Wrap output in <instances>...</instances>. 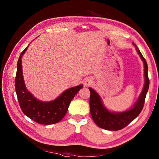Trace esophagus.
<instances>
[{"label":"esophagus","instance_id":"1","mask_svg":"<svg viewBox=\"0 0 159 159\" xmlns=\"http://www.w3.org/2000/svg\"><path fill=\"white\" fill-rule=\"evenodd\" d=\"M92 80L91 79H86L85 80V85L88 86V85H91V84H92Z\"/></svg>","mask_w":159,"mask_h":159}]
</instances>
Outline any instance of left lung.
Masks as SVG:
<instances>
[{"label": "left lung", "mask_w": 159, "mask_h": 159, "mask_svg": "<svg viewBox=\"0 0 159 159\" xmlns=\"http://www.w3.org/2000/svg\"><path fill=\"white\" fill-rule=\"evenodd\" d=\"M133 45L135 46L141 59L143 61L145 85L142 92L139 97V99L134 104L133 108H131L128 111H125V112H110L103 106L98 94L92 88H90V87L89 88L91 92L89 99L91 115H92V119L97 126L103 128V129L108 130H119L122 129L139 116L143 108L145 99H146V93L150 85V80L148 75V64L139 48L134 43Z\"/></svg>", "instance_id": "8db88e82"}]
</instances>
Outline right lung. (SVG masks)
<instances>
[{
  "label": "right lung",
  "instance_id": "obj_1",
  "mask_svg": "<svg viewBox=\"0 0 159 159\" xmlns=\"http://www.w3.org/2000/svg\"><path fill=\"white\" fill-rule=\"evenodd\" d=\"M27 47L21 52L17 64L15 84L20 107L26 116L37 123L45 125L56 124L66 116L71 101L83 86L80 85L66 90L57 99L50 102L36 99L26 88L22 76V57Z\"/></svg>",
  "mask_w": 159,
  "mask_h": 159
}]
</instances>
